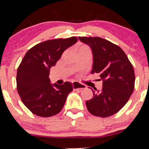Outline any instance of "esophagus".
I'll list each match as a JSON object with an SVG mask.
<instances>
[{
	"mask_svg": "<svg viewBox=\"0 0 149 149\" xmlns=\"http://www.w3.org/2000/svg\"><path fill=\"white\" fill-rule=\"evenodd\" d=\"M72 86L73 90H82V89H85L86 88V86L84 84H80L78 82H72Z\"/></svg>",
	"mask_w": 149,
	"mask_h": 149,
	"instance_id": "obj_1",
	"label": "esophagus"
}]
</instances>
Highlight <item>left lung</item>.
I'll return each instance as SVG.
<instances>
[{"label": "left lung", "mask_w": 149, "mask_h": 149, "mask_svg": "<svg viewBox=\"0 0 149 149\" xmlns=\"http://www.w3.org/2000/svg\"><path fill=\"white\" fill-rule=\"evenodd\" d=\"M78 38L92 49L91 73H99L103 81L102 91L91 89L93 97L86 102V108L94 116L102 118L112 116L127 104L134 91V67L117 45L98 37Z\"/></svg>", "instance_id": "8db88e82"}]
</instances>
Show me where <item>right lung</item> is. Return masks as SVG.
Listing matches in <instances>:
<instances>
[{"label": "right lung", "instance_id": "add662e5", "mask_svg": "<svg viewBox=\"0 0 149 149\" xmlns=\"http://www.w3.org/2000/svg\"><path fill=\"white\" fill-rule=\"evenodd\" d=\"M77 41L76 37H71L43 41L31 47L24 56L17 71V90L22 102L34 114L49 117L63 109L67 95L73 91L72 84H50L49 70L63 52Z\"/></svg>", "mask_w": 149, "mask_h": 149}]
</instances>
